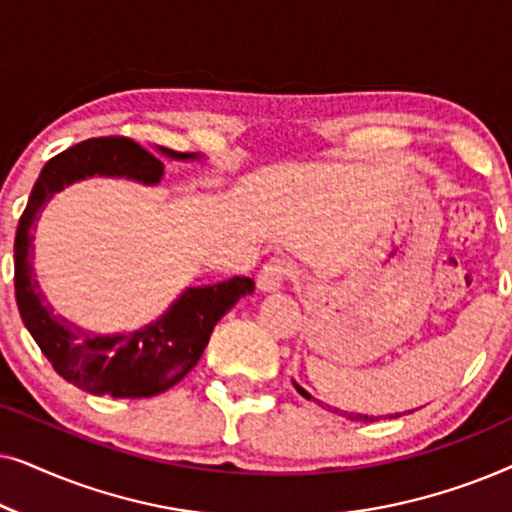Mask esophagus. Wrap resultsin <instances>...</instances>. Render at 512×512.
I'll use <instances>...</instances> for the list:
<instances>
[{
  "label": "esophagus",
  "instance_id": "esophagus-1",
  "mask_svg": "<svg viewBox=\"0 0 512 512\" xmlns=\"http://www.w3.org/2000/svg\"><path fill=\"white\" fill-rule=\"evenodd\" d=\"M293 275H296V268H293L291 261H286V258H270V261L263 265L261 275H258V289L277 291L282 289L284 282L293 279Z\"/></svg>",
  "mask_w": 512,
  "mask_h": 512
}]
</instances>
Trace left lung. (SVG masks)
<instances>
[{
	"label": "left lung",
	"mask_w": 512,
	"mask_h": 512,
	"mask_svg": "<svg viewBox=\"0 0 512 512\" xmlns=\"http://www.w3.org/2000/svg\"><path fill=\"white\" fill-rule=\"evenodd\" d=\"M296 389H298V394L300 396H305V398H312L310 394H307V391L303 389V387H298V384H296ZM349 417H352V415H349ZM398 417V415H396ZM356 419H366V422H368V415H356ZM370 419H373V417H370Z\"/></svg>",
	"instance_id": "1"
}]
</instances>
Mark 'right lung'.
<instances>
[{
  "mask_svg": "<svg viewBox=\"0 0 512 512\" xmlns=\"http://www.w3.org/2000/svg\"><path fill=\"white\" fill-rule=\"evenodd\" d=\"M160 151L170 158H193V153ZM93 174L158 184L163 163L130 137L86 139L48 160L20 216L13 242L18 312L55 373L74 387L95 396L149 398L170 389L198 363L216 321L242 296L254 293V279L230 277L226 282L188 289L156 324L128 335H88L60 319L34 279L32 228L53 193Z\"/></svg>",
  "mask_w": 512,
  "mask_h": 512,
  "instance_id": "add662e5",
  "label": "right lung"
}]
</instances>
